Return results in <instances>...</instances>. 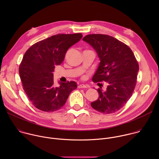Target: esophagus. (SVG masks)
Instances as JSON below:
<instances>
[{
    "mask_svg": "<svg viewBox=\"0 0 159 159\" xmlns=\"http://www.w3.org/2000/svg\"><path fill=\"white\" fill-rule=\"evenodd\" d=\"M89 87V86H87V85H84V84H80V85H78V88H88Z\"/></svg>",
    "mask_w": 159,
    "mask_h": 159,
    "instance_id": "34e87169",
    "label": "esophagus"
}]
</instances>
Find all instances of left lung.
<instances>
[{
    "label": "left lung",
    "mask_w": 159,
    "mask_h": 159,
    "mask_svg": "<svg viewBox=\"0 0 159 159\" xmlns=\"http://www.w3.org/2000/svg\"><path fill=\"white\" fill-rule=\"evenodd\" d=\"M82 39L95 50L100 60L93 81H105L107 84L106 91L101 88L98 90L99 97L90 105L104 114L115 112L132 96L139 70V63L132 50L114 37L93 34Z\"/></svg>",
    "instance_id": "left-lung-1"
}]
</instances>
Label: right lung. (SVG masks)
<instances>
[{"instance_id":"obj_1","label":"right lung","mask_w":159,"mask_h":159,"mask_svg":"<svg viewBox=\"0 0 159 159\" xmlns=\"http://www.w3.org/2000/svg\"><path fill=\"white\" fill-rule=\"evenodd\" d=\"M82 38L81 33L58 34L37 42L25 53L19 68V76L26 94L38 109H60L77 89L74 81L60 82V86H56L53 72L64 60L66 51Z\"/></svg>"}]
</instances>
